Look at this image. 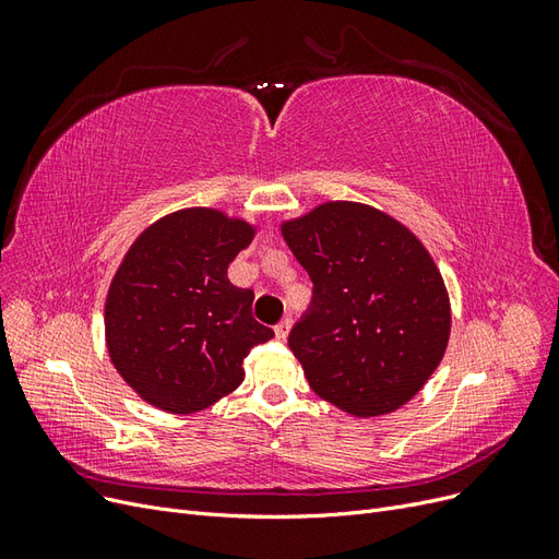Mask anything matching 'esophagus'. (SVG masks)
<instances>
[{
  "instance_id": "esophagus-1",
  "label": "esophagus",
  "mask_w": 559,
  "mask_h": 559,
  "mask_svg": "<svg viewBox=\"0 0 559 559\" xmlns=\"http://www.w3.org/2000/svg\"><path fill=\"white\" fill-rule=\"evenodd\" d=\"M289 329H292V319L286 317V319H282L280 324L275 326V335H277V341H286V335H289Z\"/></svg>"
}]
</instances>
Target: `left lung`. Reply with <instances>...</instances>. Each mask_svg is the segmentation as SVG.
<instances>
[{"instance_id":"obj_1","label":"left lung","mask_w":559,"mask_h":559,"mask_svg":"<svg viewBox=\"0 0 559 559\" xmlns=\"http://www.w3.org/2000/svg\"><path fill=\"white\" fill-rule=\"evenodd\" d=\"M312 280L289 347L324 401L376 417L411 401L441 364L450 302L427 249L392 216L326 202L282 226Z\"/></svg>"}]
</instances>
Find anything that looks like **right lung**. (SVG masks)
Listing matches in <instances>:
<instances>
[{
  "instance_id": "right-lung-1",
  "label": "right lung",
  "mask_w": 559,
  "mask_h": 559,
  "mask_svg": "<svg viewBox=\"0 0 559 559\" xmlns=\"http://www.w3.org/2000/svg\"><path fill=\"white\" fill-rule=\"evenodd\" d=\"M253 228L216 210H181L148 226L109 286V357L123 380L160 411L189 415L238 389L251 347L273 329L251 317L253 292L228 265Z\"/></svg>"
}]
</instances>
